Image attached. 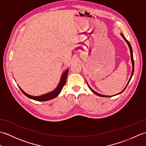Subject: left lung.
Segmentation results:
<instances>
[{"instance_id":"left-lung-1","label":"left lung","mask_w":146,"mask_h":146,"mask_svg":"<svg viewBox=\"0 0 146 146\" xmlns=\"http://www.w3.org/2000/svg\"><path fill=\"white\" fill-rule=\"evenodd\" d=\"M120 35H121V36H122V38H123V39L125 40V42H126L127 43V44H128V46H129V49H130V51H131V61H132V70L131 76V77H130V79H129V82H128V83H127V84L126 86L125 87V88L123 89L122 92H120V93H119V94H117V95H119V94H121V93H122L123 91L125 90V89L126 88L127 86L128 85V84L129 83L130 81H131V80L132 77V75H133V73H134V58H133V51H132V47H131V44H130V42L127 41V40L126 39V38H125L124 36H123V34L121 33ZM86 83H87V82H86ZM87 85H88V86L89 88L90 89V90H91L93 93H94V94H95V95H98V96H100V97H113V96H115V95H112V96H107V95H102V94H98V93H97L96 92H95L94 90H92L90 87V86H89V85L88 84V83H87Z\"/></svg>"}]
</instances>
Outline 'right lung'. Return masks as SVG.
<instances>
[{
  "mask_svg": "<svg viewBox=\"0 0 146 146\" xmlns=\"http://www.w3.org/2000/svg\"><path fill=\"white\" fill-rule=\"evenodd\" d=\"M68 71H69V70L67 69L66 71H64L63 74H62L60 83H59V84L57 86V87L53 91H52L51 92H49V93H48V94H46L40 95V96L30 95L29 94H26L25 92H24L23 90V89H21V88L19 86H19V88H20L21 90L22 91V92H23V94L26 96V97H27L31 99H33V100L39 101V102H44V101H47V100H51V99H53L55 97H56L57 96L60 94V92L62 90V89H63L64 85H65V83H66Z\"/></svg>",
  "mask_w": 146,
  "mask_h": 146,
  "instance_id": "right-lung-1",
  "label": "right lung"
}]
</instances>
